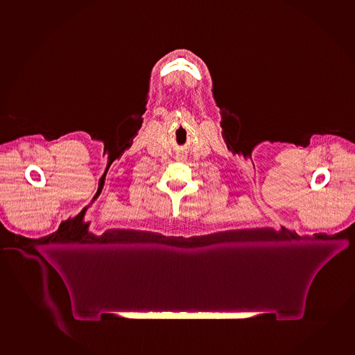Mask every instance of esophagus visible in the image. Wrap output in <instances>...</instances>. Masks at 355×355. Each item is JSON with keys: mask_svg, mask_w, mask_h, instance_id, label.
I'll return each mask as SVG.
<instances>
[{"mask_svg": "<svg viewBox=\"0 0 355 355\" xmlns=\"http://www.w3.org/2000/svg\"><path fill=\"white\" fill-rule=\"evenodd\" d=\"M176 159L180 162L184 161V159H186V156H184V155H179V156H176Z\"/></svg>", "mask_w": 355, "mask_h": 355, "instance_id": "obj_1", "label": "esophagus"}]
</instances>
